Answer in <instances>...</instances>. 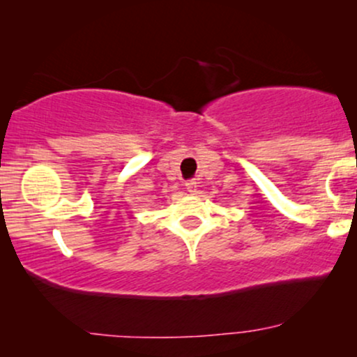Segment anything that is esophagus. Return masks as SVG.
<instances>
[{"label":"esophagus","mask_w":357,"mask_h":357,"mask_svg":"<svg viewBox=\"0 0 357 357\" xmlns=\"http://www.w3.org/2000/svg\"><path fill=\"white\" fill-rule=\"evenodd\" d=\"M186 190L190 192H196V190H198V184H196V181H188L186 183Z\"/></svg>","instance_id":"obj_1"}]
</instances>
